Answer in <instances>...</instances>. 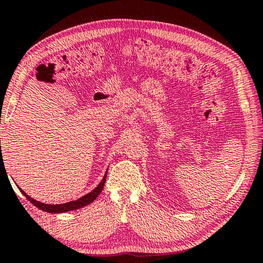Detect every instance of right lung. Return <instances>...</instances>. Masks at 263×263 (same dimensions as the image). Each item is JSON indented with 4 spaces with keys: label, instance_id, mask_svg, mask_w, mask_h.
Returning a JSON list of instances; mask_svg holds the SVG:
<instances>
[{
    "label": "right lung",
    "instance_id": "add662e5",
    "mask_svg": "<svg viewBox=\"0 0 263 263\" xmlns=\"http://www.w3.org/2000/svg\"><path fill=\"white\" fill-rule=\"evenodd\" d=\"M106 173L103 176V179H102V181L100 182V184L96 186V188L90 191V193L82 196L81 198L77 199V201H72V202H68V203H64V204H45V203H42V202H38L35 201V199H33L32 197H30L29 195H26L24 193V190H21V193L23 194L26 199H29V201L33 204L34 206H37L38 209H41V210L45 211V212H48V213H62V212H68V211H73V210H77V209H80V208H83L86 205H89V204L92 203L96 199L97 196H99L102 190H103L104 188V184H105V180H106Z\"/></svg>",
    "mask_w": 263,
    "mask_h": 263
}]
</instances>
